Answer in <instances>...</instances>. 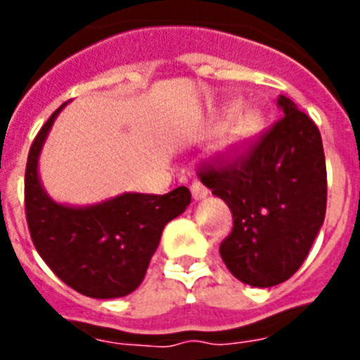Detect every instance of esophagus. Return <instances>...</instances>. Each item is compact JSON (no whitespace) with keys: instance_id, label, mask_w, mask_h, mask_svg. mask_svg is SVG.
<instances>
[{"instance_id":"esophagus-1","label":"esophagus","mask_w":360,"mask_h":360,"mask_svg":"<svg viewBox=\"0 0 360 360\" xmlns=\"http://www.w3.org/2000/svg\"><path fill=\"white\" fill-rule=\"evenodd\" d=\"M191 193H193V198H195V200H200V198H206V196H208V188L204 187L200 181H193V183H191Z\"/></svg>"}]
</instances>
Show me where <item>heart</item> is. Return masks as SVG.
<instances>
[{"label": "heart", "mask_w": 360, "mask_h": 360, "mask_svg": "<svg viewBox=\"0 0 360 360\" xmlns=\"http://www.w3.org/2000/svg\"><path fill=\"white\" fill-rule=\"evenodd\" d=\"M262 127V117L257 111H241L237 113L231 123H229V131H227V144L229 148L235 152H241L249 146L252 139L257 136L258 131Z\"/></svg>", "instance_id": "b5f03b06"}]
</instances>
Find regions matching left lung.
Instances as JSON below:
<instances>
[{"label":"left lung","mask_w":360,"mask_h":360,"mask_svg":"<svg viewBox=\"0 0 360 360\" xmlns=\"http://www.w3.org/2000/svg\"><path fill=\"white\" fill-rule=\"evenodd\" d=\"M283 115L241 152H218L198 177L233 214L219 245L229 271L252 287L278 285L301 268L324 224L328 179L314 121L279 96Z\"/></svg>","instance_id":"left-lung-1"}]
</instances>
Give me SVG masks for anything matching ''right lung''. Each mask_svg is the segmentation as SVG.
<instances>
[{
  "instance_id": "add662e5",
  "label": "right lung",
  "mask_w": 360,
  "mask_h": 360,
  "mask_svg": "<svg viewBox=\"0 0 360 360\" xmlns=\"http://www.w3.org/2000/svg\"><path fill=\"white\" fill-rule=\"evenodd\" d=\"M63 105L44 123L28 152V231L44 262L75 291L94 299L125 297L141 285L165 224L185 212L191 191L177 187L167 195L127 193L89 208L53 202L44 193L36 169L46 134Z\"/></svg>"
}]
</instances>
